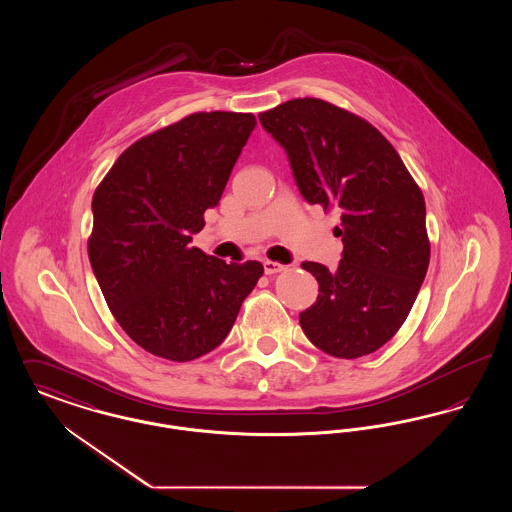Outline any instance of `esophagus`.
<instances>
[{
    "instance_id": "34e87169",
    "label": "esophagus",
    "mask_w": 512,
    "mask_h": 512,
    "mask_svg": "<svg viewBox=\"0 0 512 512\" xmlns=\"http://www.w3.org/2000/svg\"><path fill=\"white\" fill-rule=\"evenodd\" d=\"M263 267H265V274H278V272L286 270L284 265H280V263H276V261H265Z\"/></svg>"
}]
</instances>
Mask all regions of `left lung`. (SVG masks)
Here are the masks:
<instances>
[{
	"mask_svg": "<svg viewBox=\"0 0 512 512\" xmlns=\"http://www.w3.org/2000/svg\"><path fill=\"white\" fill-rule=\"evenodd\" d=\"M259 121L286 149L301 195L341 215L338 268L301 265L318 297L299 324L332 357L374 353L409 317L430 265L422 190L378 128L334 103L290 99Z\"/></svg>",
	"mask_w": 512,
	"mask_h": 512,
	"instance_id": "8db88e82",
	"label": "left lung"
}]
</instances>
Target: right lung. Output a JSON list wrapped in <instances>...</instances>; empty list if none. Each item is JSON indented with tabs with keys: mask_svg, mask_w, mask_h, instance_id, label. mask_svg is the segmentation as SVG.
Listing matches in <instances>:
<instances>
[{
	"mask_svg": "<svg viewBox=\"0 0 512 512\" xmlns=\"http://www.w3.org/2000/svg\"><path fill=\"white\" fill-rule=\"evenodd\" d=\"M255 124L253 113H192L126 147L94 192L90 265L122 330L155 357L213 351L265 272L190 244Z\"/></svg>",
	"mask_w": 512,
	"mask_h": 512,
	"instance_id": "add662e5",
	"label": "right lung"
}]
</instances>
